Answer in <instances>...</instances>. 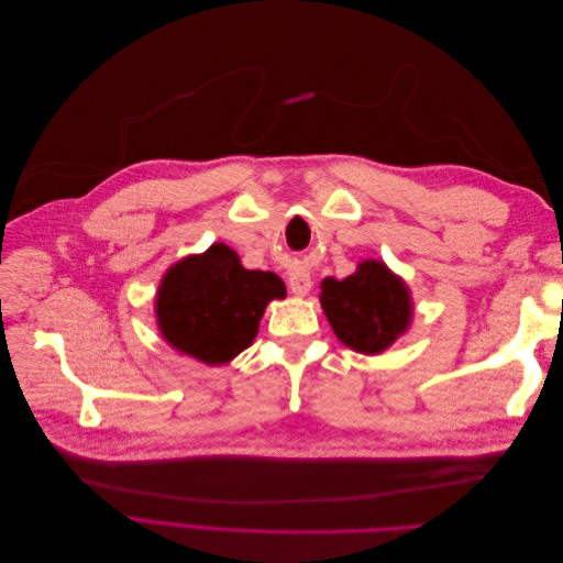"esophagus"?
I'll list each match as a JSON object with an SVG mask.
<instances>
[{"instance_id":"obj_1","label":"esophagus","mask_w":563,"mask_h":563,"mask_svg":"<svg viewBox=\"0 0 563 563\" xmlns=\"http://www.w3.org/2000/svg\"><path fill=\"white\" fill-rule=\"evenodd\" d=\"M288 288H291L294 296H308L312 291V277L308 269H294L291 275H288Z\"/></svg>"}]
</instances>
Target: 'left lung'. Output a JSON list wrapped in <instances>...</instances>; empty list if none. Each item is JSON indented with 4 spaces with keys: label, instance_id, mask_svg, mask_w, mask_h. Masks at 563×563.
I'll use <instances>...</instances> for the list:
<instances>
[{
    "label": "left lung",
    "instance_id": "left-lung-1",
    "mask_svg": "<svg viewBox=\"0 0 563 563\" xmlns=\"http://www.w3.org/2000/svg\"><path fill=\"white\" fill-rule=\"evenodd\" d=\"M319 300L340 343L354 352L380 354L411 327L408 286L383 261H362L345 279L327 277Z\"/></svg>",
    "mask_w": 563,
    "mask_h": 563
}]
</instances>
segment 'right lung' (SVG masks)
Listing matches in <instances>:
<instances>
[{"label":"right lung","instance_id":"obj_1","mask_svg":"<svg viewBox=\"0 0 563 563\" xmlns=\"http://www.w3.org/2000/svg\"><path fill=\"white\" fill-rule=\"evenodd\" d=\"M275 272L246 269L225 244L168 267L157 291V327L168 345L216 366L246 350L269 300L284 298Z\"/></svg>","mask_w":563,"mask_h":563}]
</instances>
